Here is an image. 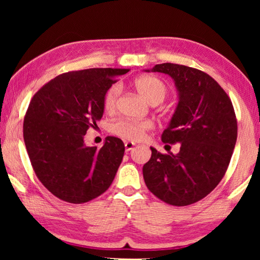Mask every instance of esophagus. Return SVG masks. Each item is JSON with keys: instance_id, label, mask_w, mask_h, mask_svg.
<instances>
[{"instance_id": "esophagus-1", "label": "esophagus", "mask_w": 260, "mask_h": 260, "mask_svg": "<svg viewBox=\"0 0 260 260\" xmlns=\"http://www.w3.org/2000/svg\"><path fill=\"white\" fill-rule=\"evenodd\" d=\"M134 146H135V143L134 142H125V149H126V151H129V150H132V149L134 148Z\"/></svg>"}]
</instances>
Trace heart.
Wrapping results in <instances>:
<instances>
[{"instance_id":"1","label":"heart","mask_w":260,"mask_h":260,"mask_svg":"<svg viewBox=\"0 0 260 260\" xmlns=\"http://www.w3.org/2000/svg\"><path fill=\"white\" fill-rule=\"evenodd\" d=\"M133 86L149 103L158 104L164 101L169 89L164 81L153 76H141L136 78ZM120 94V87L118 85L110 86L103 95V109L107 112H113L117 107L118 98ZM153 128L150 120H129L119 119L110 126L111 133L121 139L129 141H139L148 131Z\"/></svg>"}]
</instances>
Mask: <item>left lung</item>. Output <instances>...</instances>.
Wrapping results in <instances>:
<instances>
[{
  "instance_id": "8db88e82",
  "label": "left lung",
  "mask_w": 260,
  "mask_h": 260,
  "mask_svg": "<svg viewBox=\"0 0 260 260\" xmlns=\"http://www.w3.org/2000/svg\"><path fill=\"white\" fill-rule=\"evenodd\" d=\"M152 72L169 74L179 90V103L164 143H180V151L151 149L143 179L157 199L186 206L208 196L225 175L237 138L234 107L221 86L201 70L164 63Z\"/></svg>"
}]
</instances>
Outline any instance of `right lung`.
I'll use <instances>...</instances> for the list:
<instances>
[{"label": "right lung", "instance_id": "add662e5", "mask_svg": "<svg viewBox=\"0 0 260 260\" xmlns=\"http://www.w3.org/2000/svg\"><path fill=\"white\" fill-rule=\"evenodd\" d=\"M126 69H87L59 74L30 100L24 141L30 164L52 195L82 204L111 186L125 152L124 142L108 136L104 146L87 147L83 136L103 116V95Z\"/></svg>", "mask_w": 260, "mask_h": 260}]
</instances>
